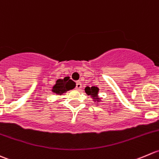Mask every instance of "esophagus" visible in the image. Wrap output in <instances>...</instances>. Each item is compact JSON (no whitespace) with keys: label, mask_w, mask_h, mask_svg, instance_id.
<instances>
[{"label":"esophagus","mask_w":159,"mask_h":159,"mask_svg":"<svg viewBox=\"0 0 159 159\" xmlns=\"http://www.w3.org/2000/svg\"><path fill=\"white\" fill-rule=\"evenodd\" d=\"M81 87H82L81 83H80V81L76 82V89H80Z\"/></svg>","instance_id":"34e87169"}]
</instances>
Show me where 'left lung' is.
Instances as JSON below:
<instances>
[{"instance_id":"left-lung-1","label":"left lung","mask_w":159,"mask_h":159,"mask_svg":"<svg viewBox=\"0 0 159 159\" xmlns=\"http://www.w3.org/2000/svg\"><path fill=\"white\" fill-rule=\"evenodd\" d=\"M99 89L97 87H95V86H92V87H87L85 88V92L87 93V95H90L94 100L99 101V98L97 97V93H98Z\"/></svg>"}]
</instances>
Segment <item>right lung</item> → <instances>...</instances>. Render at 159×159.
<instances>
[{
	"label": "right lung",
	"mask_w": 159,
	"mask_h": 159,
	"mask_svg": "<svg viewBox=\"0 0 159 159\" xmlns=\"http://www.w3.org/2000/svg\"><path fill=\"white\" fill-rule=\"evenodd\" d=\"M76 83L72 80H70V77H65L62 80H58L56 81V85L52 87L53 93L59 95H62L70 89H73L76 86Z\"/></svg>",
	"instance_id": "obj_1"
}]
</instances>
